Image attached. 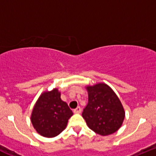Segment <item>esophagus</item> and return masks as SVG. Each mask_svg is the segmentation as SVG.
<instances>
[{
  "instance_id": "esophagus-1",
  "label": "esophagus",
  "mask_w": 156,
  "mask_h": 156,
  "mask_svg": "<svg viewBox=\"0 0 156 156\" xmlns=\"http://www.w3.org/2000/svg\"><path fill=\"white\" fill-rule=\"evenodd\" d=\"M73 112H74V113H81V107H77V108H75V110H73Z\"/></svg>"
}]
</instances>
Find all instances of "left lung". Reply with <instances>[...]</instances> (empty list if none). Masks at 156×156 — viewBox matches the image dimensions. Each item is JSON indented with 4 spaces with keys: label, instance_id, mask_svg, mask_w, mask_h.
<instances>
[{
    "label": "left lung",
    "instance_id": "left-lung-1",
    "mask_svg": "<svg viewBox=\"0 0 156 156\" xmlns=\"http://www.w3.org/2000/svg\"><path fill=\"white\" fill-rule=\"evenodd\" d=\"M88 103L82 112L87 126L96 133L107 136L123 124L125 111L117 95L107 84L87 86Z\"/></svg>",
    "mask_w": 156,
    "mask_h": 156
}]
</instances>
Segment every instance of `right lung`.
<instances>
[{
	"instance_id": "add662e5",
	"label": "right lung",
	"mask_w": 156,
	"mask_h": 156,
	"mask_svg": "<svg viewBox=\"0 0 156 156\" xmlns=\"http://www.w3.org/2000/svg\"><path fill=\"white\" fill-rule=\"evenodd\" d=\"M73 115L67 103L62 101L57 88L45 91L38 98L31 114V122L36 132L52 138L61 133Z\"/></svg>"
}]
</instances>
